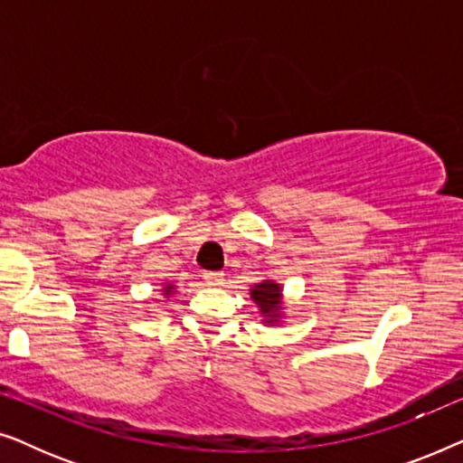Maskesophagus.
Wrapping results in <instances>:
<instances>
[{"instance_id": "obj_1", "label": "esophagus", "mask_w": 463, "mask_h": 463, "mask_svg": "<svg viewBox=\"0 0 463 463\" xmlns=\"http://www.w3.org/2000/svg\"><path fill=\"white\" fill-rule=\"evenodd\" d=\"M204 282L208 287H221V284H223V274H221V271H206Z\"/></svg>"}]
</instances>
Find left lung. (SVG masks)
<instances>
[{
	"label": "left lung",
	"mask_w": 463,
	"mask_h": 463,
	"mask_svg": "<svg viewBox=\"0 0 463 463\" xmlns=\"http://www.w3.org/2000/svg\"><path fill=\"white\" fill-rule=\"evenodd\" d=\"M250 299L257 303L259 312L263 316V325L276 326L280 325L284 318V297L282 287L276 280H261L252 284Z\"/></svg>",
	"instance_id": "1"
}]
</instances>
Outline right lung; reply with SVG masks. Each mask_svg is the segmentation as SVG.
<instances>
[{"mask_svg":"<svg viewBox=\"0 0 463 463\" xmlns=\"http://www.w3.org/2000/svg\"><path fill=\"white\" fill-rule=\"evenodd\" d=\"M175 284H170V282H166L164 284V288H162V293H164V297H170V295H175Z\"/></svg>","mask_w":463,"mask_h":463,"instance_id":"obj_1","label":"right lung"}]
</instances>
